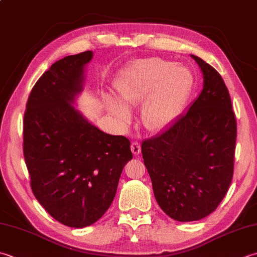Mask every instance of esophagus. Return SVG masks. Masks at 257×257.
I'll list each match as a JSON object with an SVG mask.
<instances>
[{
  "label": "esophagus",
  "mask_w": 257,
  "mask_h": 257,
  "mask_svg": "<svg viewBox=\"0 0 257 257\" xmlns=\"http://www.w3.org/2000/svg\"><path fill=\"white\" fill-rule=\"evenodd\" d=\"M140 150H142V147H140V144L137 142H134L132 144V152L135 156H138L140 154Z\"/></svg>",
  "instance_id": "1"
}]
</instances>
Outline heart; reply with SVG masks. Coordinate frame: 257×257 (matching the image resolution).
<instances>
[{"label":"heart","mask_w":257,"mask_h":257,"mask_svg":"<svg viewBox=\"0 0 257 257\" xmlns=\"http://www.w3.org/2000/svg\"><path fill=\"white\" fill-rule=\"evenodd\" d=\"M193 73L184 64L163 58L140 59L128 65L113 83L115 98H103L107 111L127 125L132 115L127 108L142 102L140 119L149 132H158L175 119L189 95Z\"/></svg>","instance_id":"obj_1"}]
</instances>
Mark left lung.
Here are the masks:
<instances>
[{
	"instance_id": "8db88e82",
	"label": "left lung",
	"mask_w": 257,
	"mask_h": 257,
	"mask_svg": "<svg viewBox=\"0 0 257 257\" xmlns=\"http://www.w3.org/2000/svg\"><path fill=\"white\" fill-rule=\"evenodd\" d=\"M203 73V90L186 112L142 144L155 198L178 222L199 220L217 208L234 172L236 119L223 78L190 54Z\"/></svg>"
}]
</instances>
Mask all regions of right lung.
<instances>
[{
    "instance_id": "right-lung-1",
    "label": "right lung",
    "mask_w": 257,
    "mask_h": 257,
    "mask_svg": "<svg viewBox=\"0 0 257 257\" xmlns=\"http://www.w3.org/2000/svg\"><path fill=\"white\" fill-rule=\"evenodd\" d=\"M92 58L85 51L53 63L35 83L24 113L32 192L55 220L74 228L102 217L133 159L127 138L101 132L74 107Z\"/></svg>"
}]
</instances>
